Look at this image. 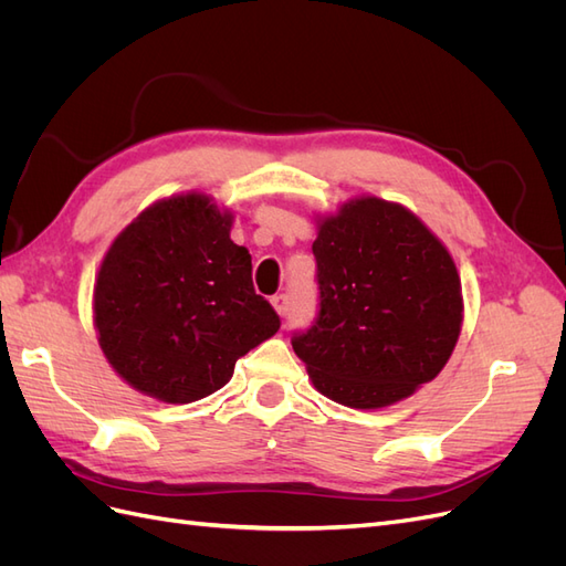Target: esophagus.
Wrapping results in <instances>:
<instances>
[{
  "label": "esophagus",
  "instance_id": "esophagus-1",
  "mask_svg": "<svg viewBox=\"0 0 566 566\" xmlns=\"http://www.w3.org/2000/svg\"><path fill=\"white\" fill-rule=\"evenodd\" d=\"M271 304L276 306V312L281 314V316H285L287 314V295H276V297H271Z\"/></svg>",
  "mask_w": 566,
  "mask_h": 566
}]
</instances>
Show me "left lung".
<instances>
[{"instance_id":"1","label":"left lung","mask_w":566,"mask_h":566,"mask_svg":"<svg viewBox=\"0 0 566 566\" xmlns=\"http://www.w3.org/2000/svg\"><path fill=\"white\" fill-rule=\"evenodd\" d=\"M318 314L293 335L314 387L352 408H382L434 380L462 323L449 250L397 202L358 198L321 221L312 245Z\"/></svg>"}]
</instances>
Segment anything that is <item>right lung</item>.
<instances>
[{"label": "right lung", "instance_id": "obj_1", "mask_svg": "<svg viewBox=\"0 0 566 566\" xmlns=\"http://www.w3.org/2000/svg\"><path fill=\"white\" fill-rule=\"evenodd\" d=\"M231 214L186 193L150 205L115 238L94 287L98 345L119 378L167 403L224 387L233 366L281 328L254 293Z\"/></svg>", "mask_w": 566, "mask_h": 566}]
</instances>
